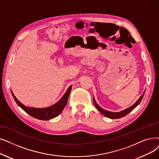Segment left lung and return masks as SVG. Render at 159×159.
I'll return each mask as SVG.
<instances>
[{
    "mask_svg": "<svg viewBox=\"0 0 159 159\" xmlns=\"http://www.w3.org/2000/svg\"><path fill=\"white\" fill-rule=\"evenodd\" d=\"M145 92H146V90H145ZM145 92H143V93L140 97L139 99L137 100V101L134 103V105H133L132 106L129 107V108L123 110H121V111L120 112H110V111H107V110H105L102 108L100 106L98 105V103L96 102L95 100V98L94 97H93V103L94 105L95 106V107L97 108V109H98L99 111L102 114L104 115L105 116L107 117V118H110V119H118V118H122V117L126 116L127 114H128L129 112H130L132 110L135 108L138 105H139L140 104V102H141L143 97L144 95V93H145Z\"/></svg>",
    "mask_w": 159,
    "mask_h": 159,
    "instance_id": "1",
    "label": "left lung"
}]
</instances>
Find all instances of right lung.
Wrapping results in <instances>:
<instances>
[{
  "instance_id": "obj_1",
  "label": "right lung",
  "mask_w": 159,
  "mask_h": 159,
  "mask_svg": "<svg viewBox=\"0 0 159 159\" xmlns=\"http://www.w3.org/2000/svg\"><path fill=\"white\" fill-rule=\"evenodd\" d=\"M71 88H72V85H71L68 88L66 92L64 93V95L62 97H61V98L57 102H56L53 105H51L49 107L43 108L29 107H26L24 105L16 98V97L14 95V94H13L11 90V92L13 97V99H14L17 104L27 114H29L31 116L34 117V118H35L38 120H49L54 118L55 117L58 116L59 114H60L61 112H62L63 109L65 108L67 104L69 95H70L71 90Z\"/></svg>"
}]
</instances>
